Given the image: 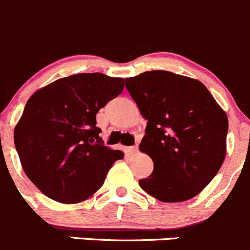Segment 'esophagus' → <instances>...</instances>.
I'll return each instance as SVG.
<instances>
[{"label":"esophagus","instance_id":"obj_1","mask_svg":"<svg viewBox=\"0 0 250 250\" xmlns=\"http://www.w3.org/2000/svg\"><path fill=\"white\" fill-rule=\"evenodd\" d=\"M128 150L130 151V153H136L137 150H138V144H136V146H132L128 148Z\"/></svg>","mask_w":250,"mask_h":250}]
</instances>
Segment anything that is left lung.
Instances as JSON below:
<instances>
[{
  "label": "left lung",
  "instance_id": "8db88e82",
  "mask_svg": "<svg viewBox=\"0 0 250 250\" xmlns=\"http://www.w3.org/2000/svg\"><path fill=\"white\" fill-rule=\"evenodd\" d=\"M125 87L148 121L139 148L154 163L139 186L163 202L195 197L222 167L227 114L204 83L174 72L146 71Z\"/></svg>",
  "mask_w": 250,
  "mask_h": 250
}]
</instances>
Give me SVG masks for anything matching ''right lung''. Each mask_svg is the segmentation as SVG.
<instances>
[{
	"label": "right lung",
	"mask_w": 250,
	"mask_h": 250,
	"mask_svg": "<svg viewBox=\"0 0 250 250\" xmlns=\"http://www.w3.org/2000/svg\"><path fill=\"white\" fill-rule=\"evenodd\" d=\"M125 88L121 78L93 72L54 81L32 95L15 128V146L29 180L51 200L88 199L121 150L104 146L96 114Z\"/></svg>",
	"instance_id": "1"
}]
</instances>
